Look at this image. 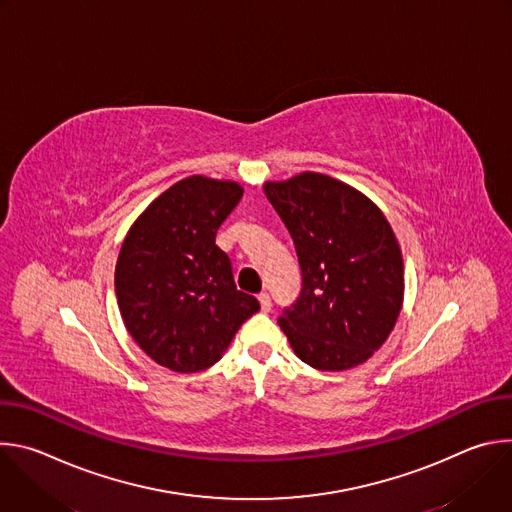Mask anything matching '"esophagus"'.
<instances>
[{"instance_id": "1", "label": "esophagus", "mask_w": 512, "mask_h": 512, "mask_svg": "<svg viewBox=\"0 0 512 512\" xmlns=\"http://www.w3.org/2000/svg\"><path fill=\"white\" fill-rule=\"evenodd\" d=\"M257 300H259V306H261L263 312H269V310H271V298H269L267 291H261V294L257 296Z\"/></svg>"}]
</instances>
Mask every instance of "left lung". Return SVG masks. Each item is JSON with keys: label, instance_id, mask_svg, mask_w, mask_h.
Returning <instances> with one entry per match:
<instances>
[{"label": "left lung", "instance_id": "left-lung-1", "mask_svg": "<svg viewBox=\"0 0 512 512\" xmlns=\"http://www.w3.org/2000/svg\"><path fill=\"white\" fill-rule=\"evenodd\" d=\"M263 192L294 239L302 294L277 320L300 360L348 371L389 338L405 294L399 241L383 210L332 176L302 172Z\"/></svg>", "mask_w": 512, "mask_h": 512}]
</instances>
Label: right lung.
Listing matches in <instances>:
<instances>
[{"label": "right lung", "instance_id": "1", "mask_svg": "<svg viewBox=\"0 0 512 512\" xmlns=\"http://www.w3.org/2000/svg\"><path fill=\"white\" fill-rule=\"evenodd\" d=\"M241 196L239 182L188 176L150 202L123 239L115 265L123 324L174 373L212 367L259 310L237 289L231 259L214 243Z\"/></svg>", "mask_w": 512, "mask_h": 512}]
</instances>
